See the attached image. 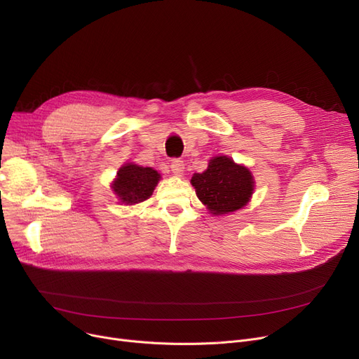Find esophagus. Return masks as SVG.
<instances>
[{
	"label": "esophagus",
	"instance_id": "esophagus-1",
	"mask_svg": "<svg viewBox=\"0 0 359 359\" xmlns=\"http://www.w3.org/2000/svg\"><path fill=\"white\" fill-rule=\"evenodd\" d=\"M170 168H172L175 176H182L184 172V164L182 160H173L172 164H170Z\"/></svg>",
	"mask_w": 359,
	"mask_h": 359
}]
</instances>
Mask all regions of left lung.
<instances>
[{"instance_id":"8db88e82","label":"left lung","mask_w":359,"mask_h":359,"mask_svg":"<svg viewBox=\"0 0 359 359\" xmlns=\"http://www.w3.org/2000/svg\"><path fill=\"white\" fill-rule=\"evenodd\" d=\"M191 183L199 201L214 217L244 208L255 191L250 170L227 156L212 157L205 172L195 173Z\"/></svg>"}]
</instances>
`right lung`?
Segmentation results:
<instances>
[{
    "mask_svg": "<svg viewBox=\"0 0 359 359\" xmlns=\"http://www.w3.org/2000/svg\"><path fill=\"white\" fill-rule=\"evenodd\" d=\"M161 175L151 167H141L135 163H125L113 179L110 187L123 205H137L153 195Z\"/></svg>",
    "mask_w": 359,
    "mask_h": 359,
    "instance_id": "1",
    "label": "right lung"
}]
</instances>
